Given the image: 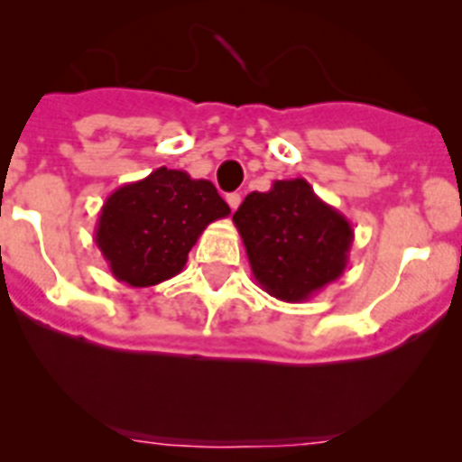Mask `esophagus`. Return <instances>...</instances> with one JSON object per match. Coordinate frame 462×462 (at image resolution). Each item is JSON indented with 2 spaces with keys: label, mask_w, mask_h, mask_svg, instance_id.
Wrapping results in <instances>:
<instances>
[{
  "label": "esophagus",
  "mask_w": 462,
  "mask_h": 462,
  "mask_svg": "<svg viewBox=\"0 0 462 462\" xmlns=\"http://www.w3.org/2000/svg\"><path fill=\"white\" fill-rule=\"evenodd\" d=\"M226 201H227V205H230L232 209H236L241 205V194H236V192L235 194H227Z\"/></svg>",
  "instance_id": "1"
}]
</instances>
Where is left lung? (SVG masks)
Wrapping results in <instances>:
<instances>
[{
    "label": "left lung",
    "mask_w": 462,
    "mask_h": 462,
    "mask_svg": "<svg viewBox=\"0 0 462 462\" xmlns=\"http://www.w3.org/2000/svg\"><path fill=\"white\" fill-rule=\"evenodd\" d=\"M254 282L268 295L301 304L346 270L353 227L306 179L250 192L232 217Z\"/></svg>",
    "instance_id": "1"
}]
</instances>
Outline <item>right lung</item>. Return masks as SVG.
Here are the masks:
<instances>
[{
  "instance_id": "add662e5",
  "label": "right lung",
  "mask_w": 462,
  "mask_h": 462,
  "mask_svg": "<svg viewBox=\"0 0 462 462\" xmlns=\"http://www.w3.org/2000/svg\"><path fill=\"white\" fill-rule=\"evenodd\" d=\"M227 214L230 208L209 180L158 167L106 197L96 244L118 282L156 286L185 268L205 227Z\"/></svg>"
}]
</instances>
